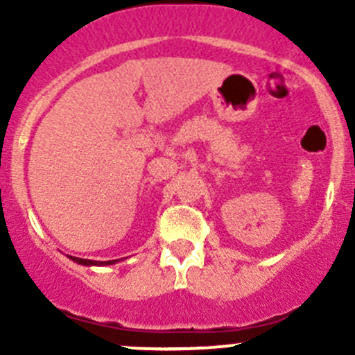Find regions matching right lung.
I'll return each mask as SVG.
<instances>
[{"mask_svg":"<svg viewBox=\"0 0 355 355\" xmlns=\"http://www.w3.org/2000/svg\"><path fill=\"white\" fill-rule=\"evenodd\" d=\"M71 257V256H70ZM71 259L75 261V263H78V264H85V266H91V264H113L114 261H105V263H101V261H98V263H96V261H91V259H80V257H71Z\"/></svg>","mask_w":355,"mask_h":355,"instance_id":"1","label":"right lung"}]
</instances>
